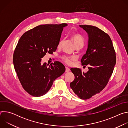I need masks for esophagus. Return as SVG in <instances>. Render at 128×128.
Here are the masks:
<instances>
[{
  "label": "esophagus",
  "mask_w": 128,
  "mask_h": 128,
  "mask_svg": "<svg viewBox=\"0 0 128 128\" xmlns=\"http://www.w3.org/2000/svg\"><path fill=\"white\" fill-rule=\"evenodd\" d=\"M70 68H68V67H66V72H69V71H70Z\"/></svg>",
  "instance_id": "obj_1"
}]
</instances>
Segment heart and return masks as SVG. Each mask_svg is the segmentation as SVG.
Instances as JSON below:
<instances>
[{
  "label": "heart",
  "mask_w": 128,
  "mask_h": 128,
  "mask_svg": "<svg viewBox=\"0 0 128 128\" xmlns=\"http://www.w3.org/2000/svg\"><path fill=\"white\" fill-rule=\"evenodd\" d=\"M71 38L72 41L74 42V43L75 45V46L79 45V44H83L84 43V38H82V36L80 35L79 34H74L72 36H71ZM60 44H59L58 46H60ZM63 61L67 63V64H70L71 63V61L72 60H74V58L72 57H70V56H64L62 58Z\"/></svg>",
  "instance_id": "b5f03b06"
}]
</instances>
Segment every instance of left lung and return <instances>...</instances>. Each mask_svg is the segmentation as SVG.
<instances>
[{"label": "left lung", "instance_id": "obj_1", "mask_svg": "<svg viewBox=\"0 0 128 128\" xmlns=\"http://www.w3.org/2000/svg\"><path fill=\"white\" fill-rule=\"evenodd\" d=\"M88 34V46L81 60L88 65L87 72L80 68H71L75 78L70 86L81 99H88L99 93L105 87L116 63V52L109 36L97 27L80 25Z\"/></svg>", "mask_w": 128, "mask_h": 128}]
</instances>
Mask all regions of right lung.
I'll list each match as a JSON object with an SVG mask.
<instances>
[{
    "label": "right lung",
    "instance_id": "1",
    "mask_svg": "<svg viewBox=\"0 0 128 128\" xmlns=\"http://www.w3.org/2000/svg\"><path fill=\"white\" fill-rule=\"evenodd\" d=\"M67 24H46L24 33L13 55L15 71L23 88L30 95L40 97L50 88L54 81L65 71V66L56 61L50 65L41 64L42 58L55 52L63 28Z\"/></svg>",
    "mask_w": 128,
    "mask_h": 128
}]
</instances>
